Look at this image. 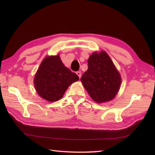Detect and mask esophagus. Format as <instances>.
Listing matches in <instances>:
<instances>
[{
    "label": "esophagus",
    "instance_id": "34e87169",
    "mask_svg": "<svg viewBox=\"0 0 155 155\" xmlns=\"http://www.w3.org/2000/svg\"><path fill=\"white\" fill-rule=\"evenodd\" d=\"M76 73H77V74L78 76V77H79V78H81V72L78 71V72H76Z\"/></svg>",
    "mask_w": 155,
    "mask_h": 155
}]
</instances>
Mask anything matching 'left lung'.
Here are the masks:
<instances>
[{
	"instance_id": "obj_1",
	"label": "left lung",
	"mask_w": 155,
	"mask_h": 155,
	"mask_svg": "<svg viewBox=\"0 0 155 155\" xmlns=\"http://www.w3.org/2000/svg\"><path fill=\"white\" fill-rule=\"evenodd\" d=\"M81 81L94 101L104 103L113 99L120 87L121 77L106 52H95L88 59V69Z\"/></svg>"
}]
</instances>
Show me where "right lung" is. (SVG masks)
Masks as SVG:
<instances>
[{"label": "right lung", "mask_w": 155, "mask_h": 155, "mask_svg": "<svg viewBox=\"0 0 155 155\" xmlns=\"http://www.w3.org/2000/svg\"><path fill=\"white\" fill-rule=\"evenodd\" d=\"M79 80L78 75L67 68L59 55L46 57L35 76L34 83L37 93L49 102L57 101L70 85Z\"/></svg>", "instance_id": "add662e5"}]
</instances>
